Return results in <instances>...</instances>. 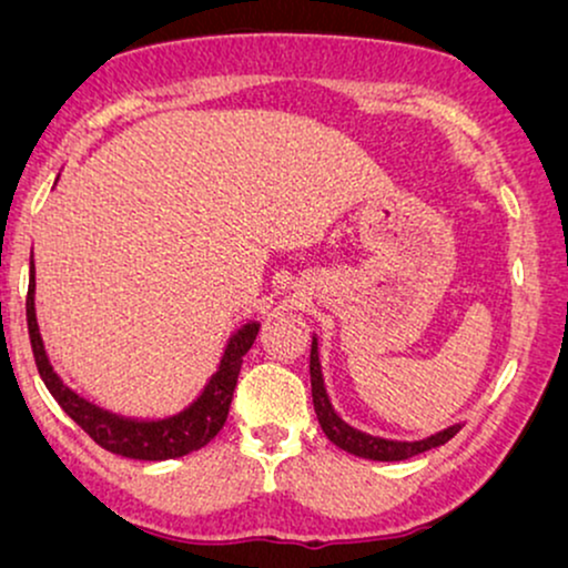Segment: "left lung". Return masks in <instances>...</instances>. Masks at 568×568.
Listing matches in <instances>:
<instances>
[{
    "instance_id": "8db88e82",
    "label": "left lung",
    "mask_w": 568,
    "mask_h": 568,
    "mask_svg": "<svg viewBox=\"0 0 568 568\" xmlns=\"http://www.w3.org/2000/svg\"><path fill=\"white\" fill-rule=\"evenodd\" d=\"M311 392H313V408H316L318 424L321 429L334 445L342 447V450L349 455H358V458H368V460H405L413 458V455L432 450V447L445 445L447 439H453L458 434L460 424L447 426V429L432 434V437L418 439V443H395V439H382V437H371L366 432L353 429V426L342 422V418L334 413L332 403H328L326 387H324V374H321V363H318V339L313 337L311 345Z\"/></svg>"
}]
</instances>
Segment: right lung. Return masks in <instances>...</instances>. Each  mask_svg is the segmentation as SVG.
Instances as JSON below:
<instances>
[{
    "label": "right lung",
    "mask_w": 568,
    "mask_h": 568,
    "mask_svg": "<svg viewBox=\"0 0 568 568\" xmlns=\"http://www.w3.org/2000/svg\"><path fill=\"white\" fill-rule=\"evenodd\" d=\"M33 261H31V282H28V297H26V321H28V337H31L33 361H37L41 382L52 392L54 400L60 408L81 426L83 432L94 439L104 450L123 455V458L134 460H168L181 458V455L200 450L210 439L223 429L229 416L231 397H234L236 379H240L242 358L247 355L252 342L257 337L261 324L252 321L244 324L234 337L229 339L226 353H223L221 366L210 376V382L202 389V395L189 408H184L176 416L158 418V422H139V418H123L118 413H110L100 408V405L83 400L73 389L65 387L54 368L49 366V358L44 353V342H41L39 324H37V307H33Z\"/></svg>",
    "instance_id": "obj_1"
}]
</instances>
